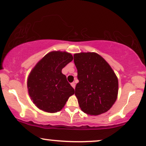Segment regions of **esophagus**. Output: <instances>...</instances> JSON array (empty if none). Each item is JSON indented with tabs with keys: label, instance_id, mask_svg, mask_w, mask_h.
<instances>
[{
	"label": "esophagus",
	"instance_id": "1",
	"mask_svg": "<svg viewBox=\"0 0 146 146\" xmlns=\"http://www.w3.org/2000/svg\"><path fill=\"white\" fill-rule=\"evenodd\" d=\"M71 85H72V87L74 89L75 87H76V83H75L74 82H72V83H71Z\"/></svg>",
	"mask_w": 146,
	"mask_h": 146
}]
</instances>
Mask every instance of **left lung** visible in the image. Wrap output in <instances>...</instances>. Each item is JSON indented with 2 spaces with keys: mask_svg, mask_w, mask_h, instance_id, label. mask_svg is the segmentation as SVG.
<instances>
[{
  "mask_svg": "<svg viewBox=\"0 0 146 146\" xmlns=\"http://www.w3.org/2000/svg\"><path fill=\"white\" fill-rule=\"evenodd\" d=\"M79 80L75 96L85 113L98 115L112 107L117 98L118 79L104 58L96 52L74 54Z\"/></svg>",
  "mask_w": 146,
  "mask_h": 146,
  "instance_id": "obj_1",
  "label": "left lung"
}]
</instances>
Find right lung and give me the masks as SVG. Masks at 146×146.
Listing matches in <instances>:
<instances>
[{
    "mask_svg": "<svg viewBox=\"0 0 146 146\" xmlns=\"http://www.w3.org/2000/svg\"><path fill=\"white\" fill-rule=\"evenodd\" d=\"M73 60L66 51H52L46 54L33 68L28 76L29 96L38 109L56 113L64 107L74 90L61 70Z\"/></svg>",
    "mask_w": 146,
    "mask_h": 146,
    "instance_id": "add662e5",
    "label": "right lung"
}]
</instances>
